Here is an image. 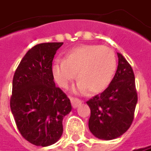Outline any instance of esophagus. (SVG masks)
<instances>
[{"label":"esophagus","instance_id":"obj_1","mask_svg":"<svg viewBox=\"0 0 151 151\" xmlns=\"http://www.w3.org/2000/svg\"><path fill=\"white\" fill-rule=\"evenodd\" d=\"M70 101H71V105L73 106V108H77L78 106L81 104V101L79 99H77V98H74V97H71V98H70Z\"/></svg>","mask_w":151,"mask_h":151}]
</instances>
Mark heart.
Segmentation results:
<instances>
[{
  "label": "heart",
  "instance_id": "b5f03b06",
  "mask_svg": "<svg viewBox=\"0 0 151 151\" xmlns=\"http://www.w3.org/2000/svg\"><path fill=\"white\" fill-rule=\"evenodd\" d=\"M114 51L100 45H85L68 51L65 59H56L52 65L55 80L60 87H68L77 72L79 91L96 94L103 91L116 72Z\"/></svg>",
  "mask_w": 151,
  "mask_h": 151
}]
</instances>
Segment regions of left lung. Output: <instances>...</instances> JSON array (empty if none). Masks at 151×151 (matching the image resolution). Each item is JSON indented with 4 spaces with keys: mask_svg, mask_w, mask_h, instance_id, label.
<instances>
[{
    "mask_svg": "<svg viewBox=\"0 0 151 151\" xmlns=\"http://www.w3.org/2000/svg\"><path fill=\"white\" fill-rule=\"evenodd\" d=\"M117 55L118 66L111 84L86 102L91 109L89 129L105 140L116 139L127 131L138 101L132 67L120 53Z\"/></svg>",
    "mask_w": 151,
    "mask_h": 151,
    "instance_id": "obj_1",
    "label": "left lung"
}]
</instances>
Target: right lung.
<instances>
[{
  "instance_id": "1",
  "label": "right lung",
  "mask_w": 151,
  "mask_h": 151,
  "mask_svg": "<svg viewBox=\"0 0 151 151\" xmlns=\"http://www.w3.org/2000/svg\"><path fill=\"white\" fill-rule=\"evenodd\" d=\"M63 42L41 43L33 46L22 58L12 81L11 110L17 129L36 146H49L63 133V118L71 104L55 86L52 60Z\"/></svg>"
}]
</instances>
